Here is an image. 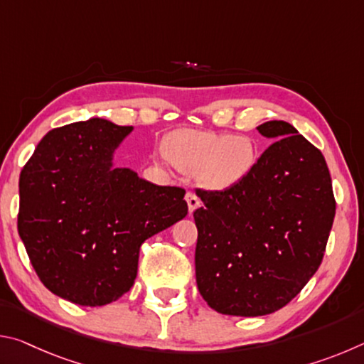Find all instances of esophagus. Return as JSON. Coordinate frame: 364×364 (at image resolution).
<instances>
[{"instance_id": "obj_1", "label": "esophagus", "mask_w": 364, "mask_h": 364, "mask_svg": "<svg viewBox=\"0 0 364 364\" xmlns=\"http://www.w3.org/2000/svg\"><path fill=\"white\" fill-rule=\"evenodd\" d=\"M186 202H188V207H189V213H193L197 207L200 205V199L197 197V194L194 191H188L186 193Z\"/></svg>"}]
</instances>
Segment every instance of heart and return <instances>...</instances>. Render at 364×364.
<instances>
[{"mask_svg": "<svg viewBox=\"0 0 364 364\" xmlns=\"http://www.w3.org/2000/svg\"><path fill=\"white\" fill-rule=\"evenodd\" d=\"M167 156L184 171H199L207 188L223 191L241 183L254 168L257 152L247 136L183 130L167 141Z\"/></svg>", "mask_w": 364, "mask_h": 364, "instance_id": "heart-1", "label": "heart"}]
</instances>
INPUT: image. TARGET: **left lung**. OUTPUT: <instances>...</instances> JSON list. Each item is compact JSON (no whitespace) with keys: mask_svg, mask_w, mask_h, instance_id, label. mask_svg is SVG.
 <instances>
[{"mask_svg":"<svg viewBox=\"0 0 364 364\" xmlns=\"http://www.w3.org/2000/svg\"><path fill=\"white\" fill-rule=\"evenodd\" d=\"M276 141L244 180L196 189V281L215 311L263 316L286 306L323 262L336 215L328 164L291 123L257 127Z\"/></svg>","mask_w":364,"mask_h":364,"instance_id":"1","label":"left lung"}]
</instances>
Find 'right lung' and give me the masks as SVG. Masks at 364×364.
<instances>
[{"label": "right lung", "mask_w": 364, "mask_h": 364, "mask_svg": "<svg viewBox=\"0 0 364 364\" xmlns=\"http://www.w3.org/2000/svg\"><path fill=\"white\" fill-rule=\"evenodd\" d=\"M132 130L102 119L54 128L21 171L19 236L40 281L72 304L101 306L130 291L141 244L188 215L183 188L112 167Z\"/></svg>", "instance_id": "obj_1"}]
</instances>
